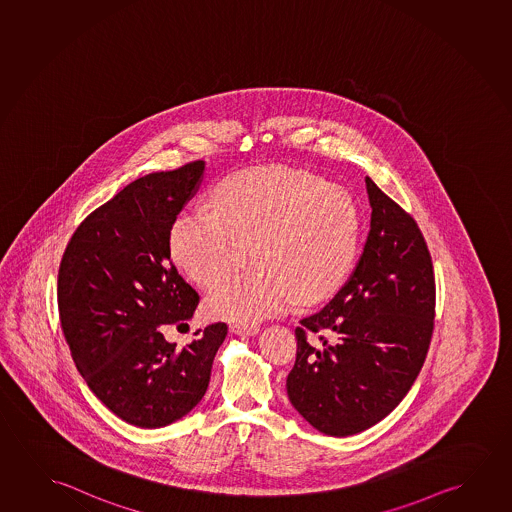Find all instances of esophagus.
Here are the masks:
<instances>
[{
    "mask_svg": "<svg viewBox=\"0 0 512 512\" xmlns=\"http://www.w3.org/2000/svg\"><path fill=\"white\" fill-rule=\"evenodd\" d=\"M230 331L236 335H255L259 328L255 324L232 323L230 324Z\"/></svg>",
    "mask_w": 512,
    "mask_h": 512,
    "instance_id": "34e87169",
    "label": "esophagus"
}]
</instances>
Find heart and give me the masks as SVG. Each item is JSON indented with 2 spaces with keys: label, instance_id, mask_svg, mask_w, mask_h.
I'll return each instance as SVG.
<instances>
[{
  "label": "heart",
  "instance_id": "b5f03b06",
  "mask_svg": "<svg viewBox=\"0 0 512 512\" xmlns=\"http://www.w3.org/2000/svg\"><path fill=\"white\" fill-rule=\"evenodd\" d=\"M362 234V213L347 189L307 170L259 166L221 179L213 207L177 218L170 250L191 280L209 287L248 245L253 266L214 285L204 305L211 317L248 324L298 301L331 298L354 269Z\"/></svg>",
  "mask_w": 512,
  "mask_h": 512
}]
</instances>
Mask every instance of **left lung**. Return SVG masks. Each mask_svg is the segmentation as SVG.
<instances>
[{
    "label": "left lung",
    "instance_id": "obj_1",
    "mask_svg": "<svg viewBox=\"0 0 512 512\" xmlns=\"http://www.w3.org/2000/svg\"><path fill=\"white\" fill-rule=\"evenodd\" d=\"M370 230L353 275L299 321L287 395L330 436L362 433L392 413L415 383L434 328L433 260L417 221L370 177Z\"/></svg>",
    "mask_w": 512,
    "mask_h": 512
}]
</instances>
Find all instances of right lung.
<instances>
[{
	"mask_svg": "<svg viewBox=\"0 0 512 512\" xmlns=\"http://www.w3.org/2000/svg\"><path fill=\"white\" fill-rule=\"evenodd\" d=\"M204 170L193 161L127 184L81 221L58 269L60 323L79 374L106 408L143 429L172 424L202 401L227 337V324L214 323L177 347L161 331L182 326L198 305L173 266L170 232Z\"/></svg>",
	"mask_w": 512,
	"mask_h": 512,
	"instance_id": "add662e5",
	"label": "right lung"
}]
</instances>
